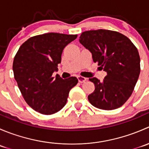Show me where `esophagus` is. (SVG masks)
<instances>
[{
  "instance_id": "34e87169",
  "label": "esophagus",
  "mask_w": 149,
  "mask_h": 149,
  "mask_svg": "<svg viewBox=\"0 0 149 149\" xmlns=\"http://www.w3.org/2000/svg\"><path fill=\"white\" fill-rule=\"evenodd\" d=\"M78 80H79V81L80 82V83H84V82L87 80V79L85 77H83V76H78Z\"/></svg>"
}]
</instances>
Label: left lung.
Masks as SVG:
<instances>
[{
  "label": "left lung",
  "instance_id": "1",
  "mask_svg": "<svg viewBox=\"0 0 149 149\" xmlns=\"http://www.w3.org/2000/svg\"><path fill=\"white\" fill-rule=\"evenodd\" d=\"M79 42L107 73L102 82L97 78L89 79L95 86L94 92L88 96L89 102L104 110L120 107L132 94L139 77L137 48L123 34L105 29L84 31Z\"/></svg>",
  "mask_w": 149,
  "mask_h": 149
}]
</instances>
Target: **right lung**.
<instances>
[{"label": "right lung", "mask_w": 149, "mask_h": 149, "mask_svg": "<svg viewBox=\"0 0 149 149\" xmlns=\"http://www.w3.org/2000/svg\"><path fill=\"white\" fill-rule=\"evenodd\" d=\"M77 35L47 33L34 36L19 47L13 63L14 79L26 103L37 112L52 115L67 102L70 90L78 84L76 77L63 79L57 75L64 47Z\"/></svg>", "instance_id": "obj_1"}]
</instances>
